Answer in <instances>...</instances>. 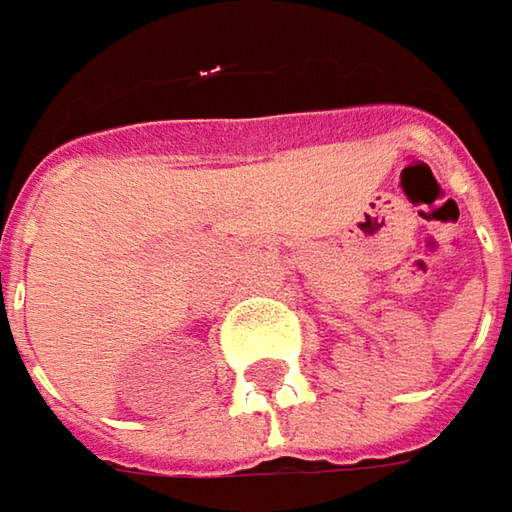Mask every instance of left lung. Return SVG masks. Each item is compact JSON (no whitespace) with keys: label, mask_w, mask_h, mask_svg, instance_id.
Wrapping results in <instances>:
<instances>
[{"label":"left lung","mask_w":512,"mask_h":512,"mask_svg":"<svg viewBox=\"0 0 512 512\" xmlns=\"http://www.w3.org/2000/svg\"><path fill=\"white\" fill-rule=\"evenodd\" d=\"M510 287H512V273H510Z\"/></svg>","instance_id":"8db88e82"}]
</instances>
